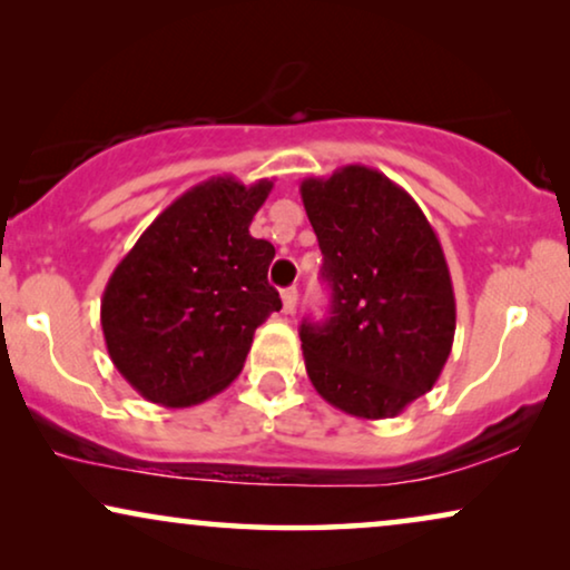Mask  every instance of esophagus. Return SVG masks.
<instances>
[{"mask_svg": "<svg viewBox=\"0 0 570 570\" xmlns=\"http://www.w3.org/2000/svg\"><path fill=\"white\" fill-rule=\"evenodd\" d=\"M283 306H285V314H293L295 306H298V287H285L283 291Z\"/></svg>", "mask_w": 570, "mask_h": 570, "instance_id": "esophagus-1", "label": "esophagus"}]
</instances>
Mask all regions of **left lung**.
<instances>
[{
  "label": "left lung",
  "mask_w": 570,
  "mask_h": 570,
  "mask_svg": "<svg viewBox=\"0 0 570 570\" xmlns=\"http://www.w3.org/2000/svg\"><path fill=\"white\" fill-rule=\"evenodd\" d=\"M301 199L332 291L326 322L303 318V361L326 402L381 420L431 392L449 361L456 303L423 209L365 166L306 178Z\"/></svg>",
  "instance_id": "obj_1"
}]
</instances>
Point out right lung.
I'll list each match as a JSON object with an SVG mask.
<instances>
[{"instance_id": "obj_1", "label": "right lung", "mask_w": 570, "mask_h": 570, "mask_svg": "<svg viewBox=\"0 0 570 570\" xmlns=\"http://www.w3.org/2000/svg\"><path fill=\"white\" fill-rule=\"evenodd\" d=\"M272 181L217 176L181 194L124 256L100 301L108 355L145 400L191 407L244 368L256 326L283 308L269 240L248 233Z\"/></svg>"}]
</instances>
